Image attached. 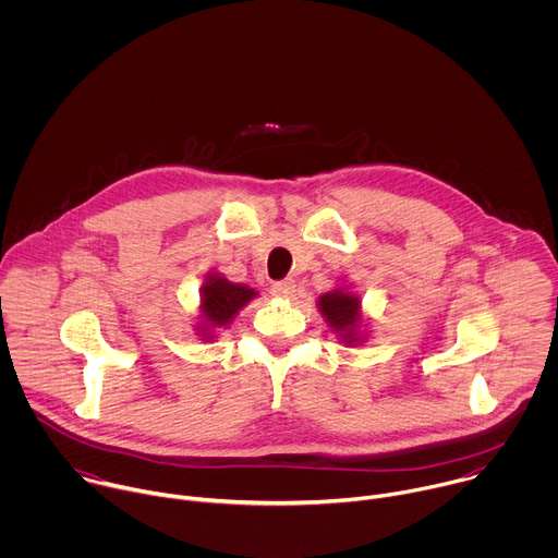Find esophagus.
<instances>
[{
    "label": "esophagus",
    "mask_w": 558,
    "mask_h": 558,
    "mask_svg": "<svg viewBox=\"0 0 558 558\" xmlns=\"http://www.w3.org/2000/svg\"><path fill=\"white\" fill-rule=\"evenodd\" d=\"M271 293L276 298H293L295 295V282L293 280H282V282H274Z\"/></svg>",
    "instance_id": "34e87169"
}]
</instances>
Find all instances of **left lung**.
<instances>
[{
  "label": "left lung",
  "mask_w": 558,
  "mask_h": 558,
  "mask_svg": "<svg viewBox=\"0 0 558 558\" xmlns=\"http://www.w3.org/2000/svg\"><path fill=\"white\" fill-rule=\"evenodd\" d=\"M360 304H362L360 295L351 293L344 287L317 298V308H320L327 325L331 327L333 333H338V340L344 344H360L366 340V333L362 331Z\"/></svg>",
  "instance_id": "1"
}]
</instances>
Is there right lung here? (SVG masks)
<instances>
[{"label":"right lung","mask_w":558,"mask_h":558,"mask_svg":"<svg viewBox=\"0 0 558 558\" xmlns=\"http://www.w3.org/2000/svg\"><path fill=\"white\" fill-rule=\"evenodd\" d=\"M258 295L256 289L247 284H235L220 274H209L201 287V315L196 325V336L209 342L218 329H227L235 313L247 306Z\"/></svg>","instance_id":"add662e5"}]
</instances>
